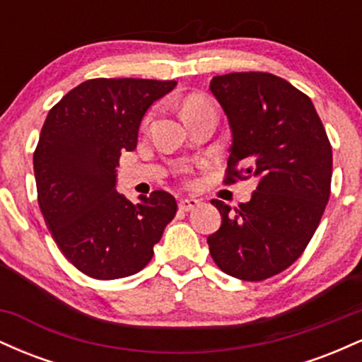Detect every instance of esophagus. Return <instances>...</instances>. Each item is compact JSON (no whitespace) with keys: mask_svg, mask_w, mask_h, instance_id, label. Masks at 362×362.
Returning <instances> with one entry per match:
<instances>
[{"mask_svg":"<svg viewBox=\"0 0 362 362\" xmlns=\"http://www.w3.org/2000/svg\"><path fill=\"white\" fill-rule=\"evenodd\" d=\"M199 204H201V202L194 197H185L178 201V207H180V211H190L194 209V207H197Z\"/></svg>","mask_w":362,"mask_h":362,"instance_id":"esophagus-1","label":"esophagus"}]
</instances>
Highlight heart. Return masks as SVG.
<instances>
[{"instance_id": "obj_1", "label": "heart", "mask_w": 362, "mask_h": 362, "mask_svg": "<svg viewBox=\"0 0 362 362\" xmlns=\"http://www.w3.org/2000/svg\"><path fill=\"white\" fill-rule=\"evenodd\" d=\"M206 107H211V103L206 100L204 97H199V95H192L184 102V117L189 114H194V112L206 109Z\"/></svg>"}]
</instances>
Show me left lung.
<instances>
[{"instance_id":"8db88e82","label":"left lung","mask_w":362,"mask_h":362,"mask_svg":"<svg viewBox=\"0 0 362 362\" xmlns=\"http://www.w3.org/2000/svg\"><path fill=\"white\" fill-rule=\"evenodd\" d=\"M211 91L233 132L224 184L257 178L248 202L213 206L221 228L207 236L219 269L264 281L305 252L330 197L332 146L308 95L271 73L214 76Z\"/></svg>"}]
</instances>
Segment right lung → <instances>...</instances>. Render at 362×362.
Wrapping results in <instances>:
<instances>
[{
  "instance_id": "add662e5",
  "label": "right lung",
  "mask_w": 362,
  "mask_h": 362,
  "mask_svg": "<svg viewBox=\"0 0 362 362\" xmlns=\"http://www.w3.org/2000/svg\"><path fill=\"white\" fill-rule=\"evenodd\" d=\"M177 81L95 78L49 110L34 151L37 201L54 242L93 279L139 272L153 259L177 201L165 190L132 204L115 190L120 153L138 146L143 115Z\"/></svg>"
}]
</instances>
